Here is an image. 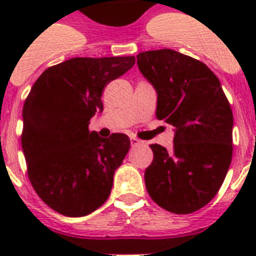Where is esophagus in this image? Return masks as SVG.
I'll list each match as a JSON object with an SVG mask.
<instances>
[{
	"label": "esophagus",
	"mask_w": 256,
	"mask_h": 256,
	"mask_svg": "<svg viewBox=\"0 0 256 256\" xmlns=\"http://www.w3.org/2000/svg\"><path fill=\"white\" fill-rule=\"evenodd\" d=\"M130 144H132V148H136V146H140V144H144V140H138L136 136H132V138H130Z\"/></svg>",
	"instance_id": "1"
}]
</instances>
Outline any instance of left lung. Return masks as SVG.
I'll use <instances>...</instances> for the list:
<instances>
[{
	"label": "left lung",
	"mask_w": 256,
	"mask_h": 256,
	"mask_svg": "<svg viewBox=\"0 0 256 256\" xmlns=\"http://www.w3.org/2000/svg\"><path fill=\"white\" fill-rule=\"evenodd\" d=\"M156 92V118L174 128L170 152L152 144L144 184L156 204L190 214L214 198L232 156L234 118L218 77L203 62L171 49L136 56Z\"/></svg>",
	"instance_id": "obj_1"
}]
</instances>
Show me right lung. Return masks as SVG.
<instances>
[{"label":"right lung","instance_id":"right-lung-1","mask_svg":"<svg viewBox=\"0 0 256 256\" xmlns=\"http://www.w3.org/2000/svg\"><path fill=\"white\" fill-rule=\"evenodd\" d=\"M136 64L132 57L72 58L46 69L26 98L22 150L38 196L66 216H85L106 202L128 136L88 132L102 112V92Z\"/></svg>","mask_w":256,"mask_h":256}]
</instances>
